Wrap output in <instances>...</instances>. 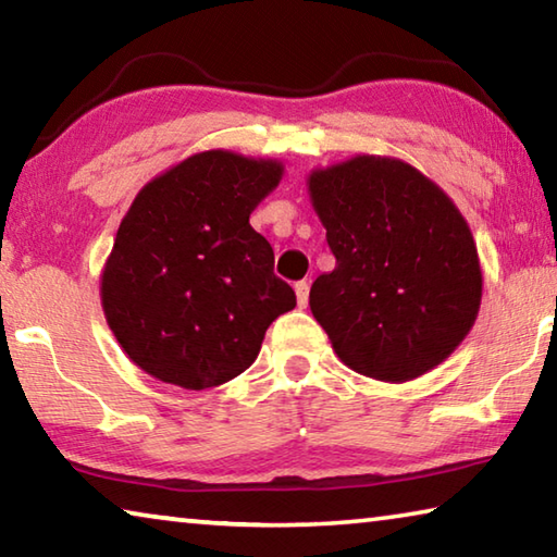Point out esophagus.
<instances>
[{
    "label": "esophagus",
    "mask_w": 557,
    "mask_h": 557,
    "mask_svg": "<svg viewBox=\"0 0 557 557\" xmlns=\"http://www.w3.org/2000/svg\"><path fill=\"white\" fill-rule=\"evenodd\" d=\"M295 292H297V305L305 309L307 307V301H309V282L307 280H301V282H297L295 285Z\"/></svg>",
    "instance_id": "1"
}]
</instances>
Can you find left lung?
<instances>
[{
    "label": "left lung",
    "instance_id": "obj_1",
    "mask_svg": "<svg viewBox=\"0 0 557 557\" xmlns=\"http://www.w3.org/2000/svg\"><path fill=\"white\" fill-rule=\"evenodd\" d=\"M309 199L336 258L309 307L356 373L405 383L465 342L482 268L465 215L418 169L358 154L309 174Z\"/></svg>",
    "mask_w": 557,
    "mask_h": 557
}]
</instances>
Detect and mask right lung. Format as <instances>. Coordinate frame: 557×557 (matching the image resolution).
<instances>
[{
  "mask_svg": "<svg viewBox=\"0 0 557 557\" xmlns=\"http://www.w3.org/2000/svg\"><path fill=\"white\" fill-rule=\"evenodd\" d=\"M282 164L211 149L149 182L117 228L100 277L102 312L145 373L203 391L256 361L297 297L250 213Z\"/></svg>",
  "mask_w": 557,
  "mask_h": 557,
  "instance_id": "obj_1",
  "label": "right lung"
}]
</instances>
